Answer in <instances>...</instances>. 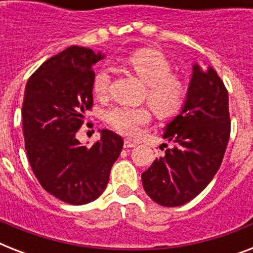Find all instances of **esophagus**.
Here are the masks:
<instances>
[{
  "label": "esophagus",
  "mask_w": 253,
  "mask_h": 253,
  "mask_svg": "<svg viewBox=\"0 0 253 253\" xmlns=\"http://www.w3.org/2000/svg\"><path fill=\"white\" fill-rule=\"evenodd\" d=\"M135 146H136V144L131 142V140H125V143H123V147H125V148H134Z\"/></svg>",
  "instance_id": "esophagus-1"
}]
</instances>
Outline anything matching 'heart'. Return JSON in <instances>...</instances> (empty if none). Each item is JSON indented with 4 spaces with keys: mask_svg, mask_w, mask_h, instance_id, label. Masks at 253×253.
I'll use <instances>...</instances> for the list:
<instances>
[{
    "mask_svg": "<svg viewBox=\"0 0 253 253\" xmlns=\"http://www.w3.org/2000/svg\"><path fill=\"white\" fill-rule=\"evenodd\" d=\"M127 63L148 85L147 98L159 114H174L182 106L185 86L180 79L172 76V65L162 52L156 49H140L132 53ZM109 85L110 72L105 67H101L93 75V94L97 98H103L107 94ZM105 119L119 134L134 138L140 134L142 127L150 122L151 114L146 107L115 106L106 111Z\"/></svg>",
    "mask_w": 253,
    "mask_h": 253,
    "instance_id": "obj_1",
    "label": "heart"
}]
</instances>
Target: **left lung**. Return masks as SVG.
Segmentation results:
<instances>
[{
	"label": "left lung",
	"instance_id": "left-lung-1",
	"mask_svg": "<svg viewBox=\"0 0 253 253\" xmlns=\"http://www.w3.org/2000/svg\"><path fill=\"white\" fill-rule=\"evenodd\" d=\"M230 126L223 81L212 67L193 64L184 106L164 127L163 138L173 147L142 173L143 188L151 200L174 208L198 196L219 169Z\"/></svg>",
	"mask_w": 253,
	"mask_h": 253
}]
</instances>
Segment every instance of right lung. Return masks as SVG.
<instances>
[{"instance_id": "obj_1", "label": "right lung", "mask_w": 253, "mask_h": 253, "mask_svg": "<svg viewBox=\"0 0 253 253\" xmlns=\"http://www.w3.org/2000/svg\"><path fill=\"white\" fill-rule=\"evenodd\" d=\"M103 57L71 45L44 61L26 84L22 125L30 166L44 190L71 205L102 194L123 148V139L110 130H101L90 148L76 138L93 105V65Z\"/></svg>"}]
</instances>
